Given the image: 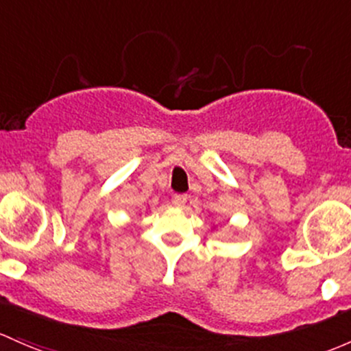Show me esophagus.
<instances>
[{"instance_id": "1", "label": "esophagus", "mask_w": 351, "mask_h": 351, "mask_svg": "<svg viewBox=\"0 0 351 351\" xmlns=\"http://www.w3.org/2000/svg\"><path fill=\"white\" fill-rule=\"evenodd\" d=\"M186 200H188V195H183V193L175 195V197H173V204H175V206H178V208H183L186 204Z\"/></svg>"}]
</instances>
